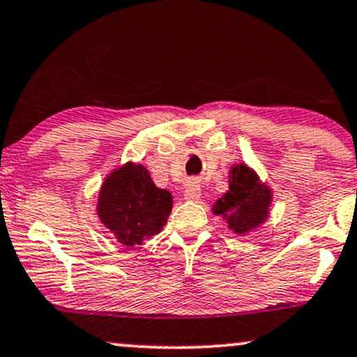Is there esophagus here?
I'll list each match as a JSON object with an SVG mask.
<instances>
[{"instance_id":"obj_1","label":"esophagus","mask_w":357,"mask_h":357,"mask_svg":"<svg viewBox=\"0 0 357 357\" xmlns=\"http://www.w3.org/2000/svg\"><path fill=\"white\" fill-rule=\"evenodd\" d=\"M201 197V186L196 181H191L184 189V199L197 201Z\"/></svg>"}]
</instances>
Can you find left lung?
I'll use <instances>...</instances> for the list:
<instances>
[{
	"instance_id": "8db88e82",
	"label": "left lung",
	"mask_w": 357,
	"mask_h": 357,
	"mask_svg": "<svg viewBox=\"0 0 357 357\" xmlns=\"http://www.w3.org/2000/svg\"><path fill=\"white\" fill-rule=\"evenodd\" d=\"M272 192L245 165L234 166L229 176V191L215 202L212 211L227 219L229 229L247 234L267 219Z\"/></svg>"
}]
</instances>
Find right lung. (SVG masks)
Returning a JSON list of instances; mask_svg holds the SVG:
<instances>
[{
    "label": "right lung",
    "mask_w": 357,
    "mask_h": 357,
    "mask_svg": "<svg viewBox=\"0 0 357 357\" xmlns=\"http://www.w3.org/2000/svg\"><path fill=\"white\" fill-rule=\"evenodd\" d=\"M171 209L173 196L166 189L156 188L142 165L126 163L115 169L98 194V218L126 247L139 245L156 236Z\"/></svg>",
    "instance_id": "add662e5"
}]
</instances>
